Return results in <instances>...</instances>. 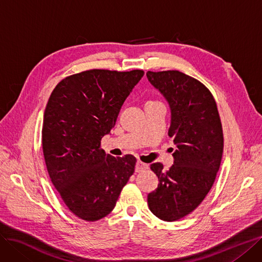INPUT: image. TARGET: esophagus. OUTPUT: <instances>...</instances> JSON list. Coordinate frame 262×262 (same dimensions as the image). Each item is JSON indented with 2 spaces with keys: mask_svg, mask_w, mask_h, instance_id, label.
Masks as SVG:
<instances>
[{
  "mask_svg": "<svg viewBox=\"0 0 262 262\" xmlns=\"http://www.w3.org/2000/svg\"><path fill=\"white\" fill-rule=\"evenodd\" d=\"M146 168H148V165L146 163H143L141 161H137L136 163V168H135V170H136L137 172H140L142 170H144Z\"/></svg>",
  "mask_w": 262,
  "mask_h": 262,
  "instance_id": "esophagus-1",
  "label": "esophagus"
}]
</instances>
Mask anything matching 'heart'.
I'll list each match as a JSON object with an SVG mask.
<instances>
[{
  "instance_id": "obj_1",
  "label": "heart",
  "mask_w": 262,
  "mask_h": 262,
  "mask_svg": "<svg viewBox=\"0 0 262 262\" xmlns=\"http://www.w3.org/2000/svg\"><path fill=\"white\" fill-rule=\"evenodd\" d=\"M149 102H157V101H149Z\"/></svg>"
}]
</instances>
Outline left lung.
<instances>
[{
    "mask_svg": "<svg viewBox=\"0 0 262 262\" xmlns=\"http://www.w3.org/2000/svg\"><path fill=\"white\" fill-rule=\"evenodd\" d=\"M147 77L169 104L168 136L177 147L167 170L161 163L150 165L159 185L148 194V205L161 220L176 221L194 210L214 185L224 152L222 125L214 97L194 77L177 70L148 71Z\"/></svg>",
    "mask_w": 262,
    "mask_h": 262,
    "instance_id": "obj_1",
    "label": "left lung"
}]
</instances>
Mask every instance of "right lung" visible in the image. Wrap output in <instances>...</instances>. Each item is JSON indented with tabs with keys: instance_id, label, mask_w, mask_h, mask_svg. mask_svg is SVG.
<instances>
[{
	"instance_id": "1",
	"label": "right lung",
	"mask_w": 262,
	"mask_h": 262,
	"mask_svg": "<svg viewBox=\"0 0 262 262\" xmlns=\"http://www.w3.org/2000/svg\"><path fill=\"white\" fill-rule=\"evenodd\" d=\"M143 74L83 71L58 83L48 99L42 128L46 168L66 206L83 220L109 215L135 171L136 158H114L100 143Z\"/></svg>"
}]
</instances>
